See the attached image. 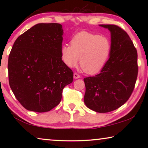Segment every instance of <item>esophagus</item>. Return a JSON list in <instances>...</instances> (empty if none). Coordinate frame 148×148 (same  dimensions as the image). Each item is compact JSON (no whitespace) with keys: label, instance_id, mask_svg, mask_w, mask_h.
<instances>
[{"label":"esophagus","instance_id":"esophagus-1","mask_svg":"<svg viewBox=\"0 0 148 148\" xmlns=\"http://www.w3.org/2000/svg\"><path fill=\"white\" fill-rule=\"evenodd\" d=\"M73 77L74 79H79L80 78V75L78 73H75L73 74Z\"/></svg>","mask_w":148,"mask_h":148}]
</instances>
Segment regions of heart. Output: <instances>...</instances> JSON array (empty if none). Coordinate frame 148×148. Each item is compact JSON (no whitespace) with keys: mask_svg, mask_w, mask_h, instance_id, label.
Instances as JSON below:
<instances>
[{"mask_svg":"<svg viewBox=\"0 0 148 148\" xmlns=\"http://www.w3.org/2000/svg\"><path fill=\"white\" fill-rule=\"evenodd\" d=\"M112 43L108 37L82 32L77 34L71 45L64 44L60 49L62 61L68 67L80 66L88 74H94L104 67L110 57Z\"/></svg>","mask_w":148,"mask_h":148,"instance_id":"b5f03b06","label":"heart"}]
</instances>
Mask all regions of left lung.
<instances>
[{
	"label": "left lung",
	"mask_w": 148,
	"mask_h": 148,
	"mask_svg": "<svg viewBox=\"0 0 148 148\" xmlns=\"http://www.w3.org/2000/svg\"><path fill=\"white\" fill-rule=\"evenodd\" d=\"M110 32L112 50L100 73L84 79V102L97 112L116 110L129 100L136 82L137 52L128 34L115 25H100Z\"/></svg>",
	"instance_id": "8db88e82"
}]
</instances>
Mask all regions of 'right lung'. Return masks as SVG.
Here are the masks:
<instances>
[{
  "label": "right lung",
  "instance_id": "1",
  "mask_svg": "<svg viewBox=\"0 0 148 148\" xmlns=\"http://www.w3.org/2000/svg\"><path fill=\"white\" fill-rule=\"evenodd\" d=\"M63 29L59 23H38L15 40L8 61L9 86L28 110L48 112L59 104L73 73L62 60Z\"/></svg>",
  "mask_w": 148,
  "mask_h": 148
}]
</instances>
